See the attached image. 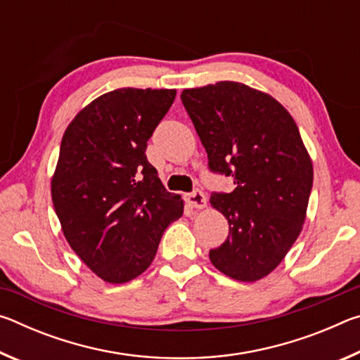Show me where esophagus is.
Instances as JSON below:
<instances>
[{
  "label": "esophagus",
  "mask_w": 360,
  "mask_h": 360,
  "mask_svg": "<svg viewBox=\"0 0 360 360\" xmlns=\"http://www.w3.org/2000/svg\"><path fill=\"white\" fill-rule=\"evenodd\" d=\"M186 202L192 206L195 210H203L206 206V197L203 192L200 191H195L192 193H187L186 195Z\"/></svg>",
  "instance_id": "1"
}]
</instances>
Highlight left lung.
Returning <instances> with one entry per match:
<instances>
[{"label":"left lung","mask_w":360,"mask_h":360,"mask_svg":"<svg viewBox=\"0 0 360 360\" xmlns=\"http://www.w3.org/2000/svg\"><path fill=\"white\" fill-rule=\"evenodd\" d=\"M210 168L233 178L230 193H212L230 235L210 260L231 279L254 283L281 264L307 219L313 162L295 120L262 90L219 81L181 94Z\"/></svg>","instance_id":"1"}]
</instances>
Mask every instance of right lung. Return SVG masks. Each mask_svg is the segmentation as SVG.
I'll list each match as a JSON object with an SVG mask.
<instances>
[{"instance_id":"1","label":"right lung","mask_w":360,"mask_h":360,"mask_svg":"<svg viewBox=\"0 0 360 360\" xmlns=\"http://www.w3.org/2000/svg\"><path fill=\"white\" fill-rule=\"evenodd\" d=\"M174 98V89L112 90L63 133L52 203L68 245L105 283H129L148 270L163 231L184 212L146 157Z\"/></svg>"}]
</instances>
